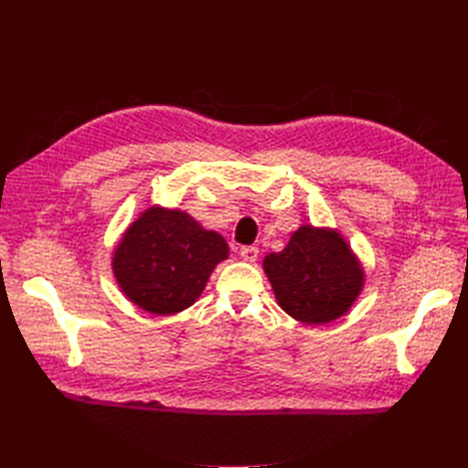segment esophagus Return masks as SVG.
I'll list each match as a JSON object with an SVG mask.
<instances>
[{
  "label": "esophagus",
  "instance_id": "34e87169",
  "mask_svg": "<svg viewBox=\"0 0 468 468\" xmlns=\"http://www.w3.org/2000/svg\"><path fill=\"white\" fill-rule=\"evenodd\" d=\"M239 255H241L243 261L253 263V261H257V257H260V250H257V247H253V245H247V247H241Z\"/></svg>",
  "mask_w": 468,
  "mask_h": 468
}]
</instances>
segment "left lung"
Instances as JSON below:
<instances>
[{
    "instance_id": "8db88e82",
    "label": "left lung",
    "mask_w": 468,
    "mask_h": 468,
    "mask_svg": "<svg viewBox=\"0 0 468 468\" xmlns=\"http://www.w3.org/2000/svg\"><path fill=\"white\" fill-rule=\"evenodd\" d=\"M263 271L285 314L305 325L346 315L366 282L362 261L337 229L302 225L280 253L263 260Z\"/></svg>"
}]
</instances>
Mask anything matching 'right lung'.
Wrapping results in <instances>:
<instances>
[{
    "label": "right lung",
    "mask_w": 468,
    "mask_h": 468,
    "mask_svg": "<svg viewBox=\"0 0 468 468\" xmlns=\"http://www.w3.org/2000/svg\"><path fill=\"white\" fill-rule=\"evenodd\" d=\"M227 257L229 245L217 231L181 208L151 205L126 227L111 265L118 287L134 305L173 315L201 297Z\"/></svg>",
    "instance_id": "obj_1"
}]
</instances>
